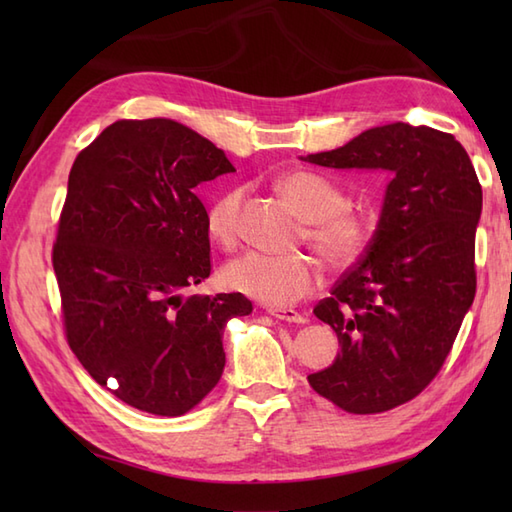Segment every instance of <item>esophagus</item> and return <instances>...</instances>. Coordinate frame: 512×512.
<instances>
[{
	"mask_svg": "<svg viewBox=\"0 0 512 512\" xmlns=\"http://www.w3.org/2000/svg\"><path fill=\"white\" fill-rule=\"evenodd\" d=\"M270 317H275L279 321H288V323H306V317L301 312L292 310V308H268Z\"/></svg>",
	"mask_w": 512,
	"mask_h": 512,
	"instance_id": "34e87169",
	"label": "esophagus"
}]
</instances>
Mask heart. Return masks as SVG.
<instances>
[{
    "label": "heart",
    "instance_id": "obj_1",
    "mask_svg": "<svg viewBox=\"0 0 512 512\" xmlns=\"http://www.w3.org/2000/svg\"><path fill=\"white\" fill-rule=\"evenodd\" d=\"M277 189L303 217L301 237L334 268L354 264L376 233V215L345 206L343 189L319 171L297 169L277 180ZM242 189H228L206 213V228L215 244L231 248L237 239ZM224 284L266 306H290L321 286V266L306 253L268 255L250 250L224 268Z\"/></svg>",
    "mask_w": 512,
    "mask_h": 512
}]
</instances>
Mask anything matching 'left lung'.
<instances>
[{
    "mask_svg": "<svg viewBox=\"0 0 512 512\" xmlns=\"http://www.w3.org/2000/svg\"><path fill=\"white\" fill-rule=\"evenodd\" d=\"M303 160L394 176L365 255L314 306L341 354L308 383L347 413L405 405L438 376L475 299L482 184L473 162L455 136L407 123Z\"/></svg>",
    "mask_w": 512,
    "mask_h": 512,
    "instance_id": "8db88e82",
    "label": "left lung"
}]
</instances>
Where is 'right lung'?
Wrapping results in <instances>:
<instances>
[{"instance_id": "right-lung-1", "label": "right lung", "mask_w": 512, "mask_h": 512, "mask_svg": "<svg viewBox=\"0 0 512 512\" xmlns=\"http://www.w3.org/2000/svg\"><path fill=\"white\" fill-rule=\"evenodd\" d=\"M235 171L222 149L169 118L116 121L76 156L52 266L70 350L140 411L182 416L224 372V325L242 292L182 297L211 275L198 184Z\"/></svg>"}]
</instances>
